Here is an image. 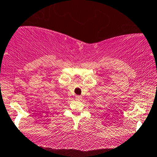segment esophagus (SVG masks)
<instances>
[{
    "label": "esophagus",
    "mask_w": 157,
    "mask_h": 157,
    "mask_svg": "<svg viewBox=\"0 0 157 157\" xmlns=\"http://www.w3.org/2000/svg\"><path fill=\"white\" fill-rule=\"evenodd\" d=\"M75 98L77 100H81L82 97H81V96H76Z\"/></svg>",
    "instance_id": "34e87169"
}]
</instances>
